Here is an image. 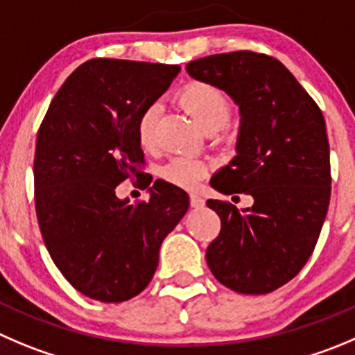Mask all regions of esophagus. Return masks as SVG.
<instances>
[{"label": "esophagus", "instance_id": "obj_1", "mask_svg": "<svg viewBox=\"0 0 355 355\" xmlns=\"http://www.w3.org/2000/svg\"><path fill=\"white\" fill-rule=\"evenodd\" d=\"M190 204L193 209H204L205 207V200L200 197V195H191Z\"/></svg>", "mask_w": 355, "mask_h": 355}]
</instances>
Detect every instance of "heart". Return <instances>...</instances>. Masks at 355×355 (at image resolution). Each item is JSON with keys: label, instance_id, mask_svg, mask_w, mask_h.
Listing matches in <instances>:
<instances>
[{"label": "heart", "instance_id": "1", "mask_svg": "<svg viewBox=\"0 0 355 355\" xmlns=\"http://www.w3.org/2000/svg\"><path fill=\"white\" fill-rule=\"evenodd\" d=\"M180 103L205 132L219 130L230 118V101L221 89L207 82L188 83L180 92ZM158 106L151 104L137 120V139L143 150H153L157 143ZM207 174V165L197 158H174L162 168L168 183L181 188H197Z\"/></svg>", "mask_w": 355, "mask_h": 355}]
</instances>
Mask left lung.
Returning <instances> with one entry per match:
<instances>
[{"label": "left lung", "mask_w": 355, "mask_h": 355, "mask_svg": "<svg viewBox=\"0 0 355 355\" xmlns=\"http://www.w3.org/2000/svg\"><path fill=\"white\" fill-rule=\"evenodd\" d=\"M191 78L234 99L237 155L212 175L225 195L248 193L239 211L207 200L221 232L205 259L212 275L242 295H266L298 275L312 254L331 197L326 121L288 67L263 53H218L187 64Z\"/></svg>", "instance_id": "1"}]
</instances>
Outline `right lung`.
Here are the masks:
<instances>
[{
    "label": "right lung",
    "mask_w": 355,
    "mask_h": 355,
    "mask_svg": "<svg viewBox=\"0 0 355 355\" xmlns=\"http://www.w3.org/2000/svg\"><path fill=\"white\" fill-rule=\"evenodd\" d=\"M180 71L87 60L67 76L38 130L40 230L66 281L92 300L120 303L139 295L153 279L162 242L188 211L187 191L162 180L150 188V200L137 205L114 193L127 178H148L137 120Z\"/></svg>",
    "instance_id": "add662e5"
}]
</instances>
